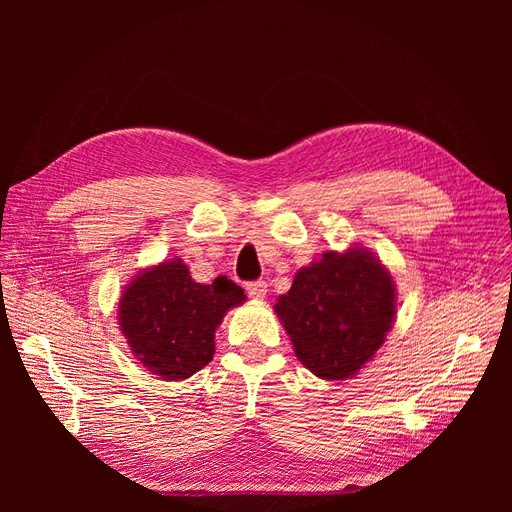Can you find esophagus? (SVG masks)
<instances>
[{"instance_id": "34e87169", "label": "esophagus", "mask_w": 512, "mask_h": 512, "mask_svg": "<svg viewBox=\"0 0 512 512\" xmlns=\"http://www.w3.org/2000/svg\"><path fill=\"white\" fill-rule=\"evenodd\" d=\"M245 290H247V294H250L252 299H265L267 297V282H262V280L247 282Z\"/></svg>"}]
</instances>
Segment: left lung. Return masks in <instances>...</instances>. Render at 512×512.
<instances>
[{
  "label": "left lung",
  "mask_w": 512,
  "mask_h": 512,
  "mask_svg": "<svg viewBox=\"0 0 512 512\" xmlns=\"http://www.w3.org/2000/svg\"><path fill=\"white\" fill-rule=\"evenodd\" d=\"M395 284L365 247L327 252L299 269L275 303L297 359L324 380L356 376L395 320Z\"/></svg>",
  "instance_id": "left-lung-1"
}]
</instances>
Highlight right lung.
Wrapping results in <instances>:
<instances>
[{"label":"right lung","mask_w":512,"mask_h":512,"mask_svg":"<svg viewBox=\"0 0 512 512\" xmlns=\"http://www.w3.org/2000/svg\"><path fill=\"white\" fill-rule=\"evenodd\" d=\"M243 301V288L228 277L198 284L181 258L164 260L123 290L119 329L151 374L185 380L213 359L215 329L228 309Z\"/></svg>","instance_id":"obj_1"}]
</instances>
